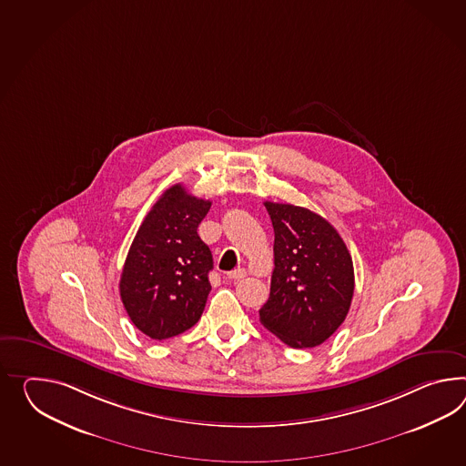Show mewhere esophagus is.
<instances>
[{"mask_svg": "<svg viewBox=\"0 0 466 466\" xmlns=\"http://www.w3.org/2000/svg\"><path fill=\"white\" fill-rule=\"evenodd\" d=\"M246 269H242V268H238V269H234V271H230L228 273V279H242L244 276H246Z\"/></svg>", "mask_w": 466, "mask_h": 466, "instance_id": "34e87169", "label": "esophagus"}]
</instances>
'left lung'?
<instances>
[{
	"label": "left lung",
	"mask_w": 466,
	"mask_h": 466,
	"mask_svg": "<svg viewBox=\"0 0 466 466\" xmlns=\"http://www.w3.org/2000/svg\"><path fill=\"white\" fill-rule=\"evenodd\" d=\"M264 207L273 222L274 269L261 323L293 349L317 347L350 309L352 256L327 218L291 204Z\"/></svg>",
	"instance_id": "obj_1"
}]
</instances>
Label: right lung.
<instances>
[{
    "label": "right lung",
    "instance_id": "1",
    "mask_svg": "<svg viewBox=\"0 0 466 466\" xmlns=\"http://www.w3.org/2000/svg\"><path fill=\"white\" fill-rule=\"evenodd\" d=\"M212 202L177 183L145 217L127 252L119 293L139 331L165 340L192 329L212 286V252L197 234Z\"/></svg>",
    "mask_w": 466,
    "mask_h": 466
}]
</instances>
